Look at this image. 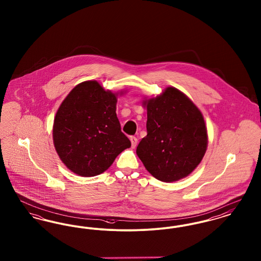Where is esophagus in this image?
<instances>
[{
  "instance_id": "1",
  "label": "esophagus",
  "mask_w": 261,
  "mask_h": 261,
  "mask_svg": "<svg viewBox=\"0 0 261 261\" xmlns=\"http://www.w3.org/2000/svg\"><path fill=\"white\" fill-rule=\"evenodd\" d=\"M130 141H131L132 148H135L137 146V143H138V139L135 136H131L130 137Z\"/></svg>"
}]
</instances>
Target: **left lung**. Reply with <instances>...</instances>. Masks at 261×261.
<instances>
[{"mask_svg": "<svg viewBox=\"0 0 261 261\" xmlns=\"http://www.w3.org/2000/svg\"><path fill=\"white\" fill-rule=\"evenodd\" d=\"M147 136L137 147L146 169L162 182L178 181L201 162L207 147L203 116L193 101L176 88L144 101Z\"/></svg>", "mask_w": 261, "mask_h": 261, "instance_id": "8db88e82", "label": "left lung"}]
</instances>
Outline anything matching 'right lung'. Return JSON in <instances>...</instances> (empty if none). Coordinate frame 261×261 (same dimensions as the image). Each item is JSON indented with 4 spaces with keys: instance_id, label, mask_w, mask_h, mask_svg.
I'll use <instances>...</instances> for the list:
<instances>
[{
    "instance_id": "obj_1",
    "label": "right lung",
    "mask_w": 261,
    "mask_h": 261,
    "mask_svg": "<svg viewBox=\"0 0 261 261\" xmlns=\"http://www.w3.org/2000/svg\"><path fill=\"white\" fill-rule=\"evenodd\" d=\"M116 101V95L97 81L78 84L62 101L54 121V144L62 162L75 174L102 173L131 147L121 132Z\"/></svg>"
}]
</instances>
